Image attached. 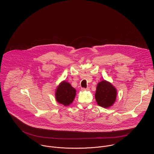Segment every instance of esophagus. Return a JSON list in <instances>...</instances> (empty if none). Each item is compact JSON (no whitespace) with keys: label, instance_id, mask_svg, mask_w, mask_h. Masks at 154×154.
Listing matches in <instances>:
<instances>
[{"label":"esophagus","instance_id":"1","mask_svg":"<svg viewBox=\"0 0 154 154\" xmlns=\"http://www.w3.org/2000/svg\"><path fill=\"white\" fill-rule=\"evenodd\" d=\"M81 90L82 91H87V90H89V88H82Z\"/></svg>","mask_w":154,"mask_h":154}]
</instances>
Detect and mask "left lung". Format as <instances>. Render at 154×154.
<instances>
[{
  "instance_id": "1",
  "label": "left lung",
  "mask_w": 154,
  "mask_h": 154,
  "mask_svg": "<svg viewBox=\"0 0 154 154\" xmlns=\"http://www.w3.org/2000/svg\"><path fill=\"white\" fill-rule=\"evenodd\" d=\"M116 88L110 83L103 80L97 84L95 98L99 106L103 108L111 106L116 100Z\"/></svg>"
}]
</instances>
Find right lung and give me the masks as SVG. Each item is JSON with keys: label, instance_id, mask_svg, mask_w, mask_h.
I'll use <instances>...</instances> for the list:
<instances>
[{"label": "right lung", "instance_id": "add662e5", "mask_svg": "<svg viewBox=\"0 0 154 154\" xmlns=\"http://www.w3.org/2000/svg\"><path fill=\"white\" fill-rule=\"evenodd\" d=\"M76 90L68 82L63 81L58 86L55 93V98L57 101L68 106L71 104L75 96Z\"/></svg>", "mask_w": 154, "mask_h": 154}]
</instances>
